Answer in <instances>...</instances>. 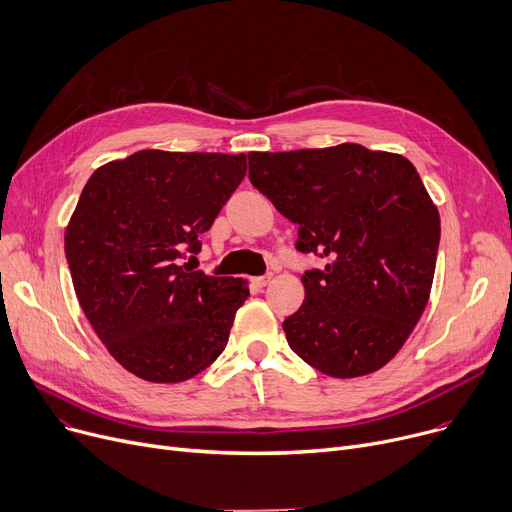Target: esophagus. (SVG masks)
<instances>
[{"instance_id": "esophagus-1", "label": "esophagus", "mask_w": 512, "mask_h": 512, "mask_svg": "<svg viewBox=\"0 0 512 512\" xmlns=\"http://www.w3.org/2000/svg\"><path fill=\"white\" fill-rule=\"evenodd\" d=\"M270 283V275H264V277H254L252 279V285L256 287V289H262V287H266Z\"/></svg>"}]
</instances>
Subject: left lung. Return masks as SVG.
Returning <instances> with one entry per match:
<instances>
[{"label": "left lung", "mask_w": 512, "mask_h": 512, "mask_svg": "<svg viewBox=\"0 0 512 512\" xmlns=\"http://www.w3.org/2000/svg\"><path fill=\"white\" fill-rule=\"evenodd\" d=\"M250 182L297 225L295 248L324 258L285 318L289 347L333 378L393 359L422 318L434 281L440 215L401 155L362 144L248 153Z\"/></svg>", "instance_id": "obj_1"}]
</instances>
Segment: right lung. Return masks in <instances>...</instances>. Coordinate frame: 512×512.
<instances>
[{
	"instance_id": "right-lung-1",
	"label": "right lung",
	"mask_w": 512,
	"mask_h": 512,
	"mask_svg": "<svg viewBox=\"0 0 512 512\" xmlns=\"http://www.w3.org/2000/svg\"><path fill=\"white\" fill-rule=\"evenodd\" d=\"M246 155L138 153L99 167L66 227L84 316L119 366L173 384L223 353L248 281L182 262L242 184ZM194 258V256H192Z\"/></svg>"
}]
</instances>
